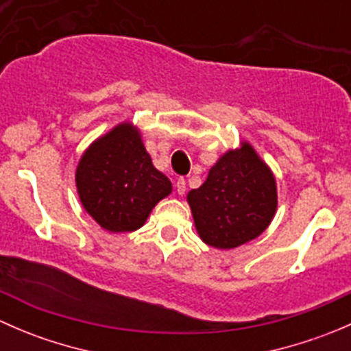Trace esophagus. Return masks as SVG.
<instances>
[{
    "instance_id": "34e87169",
    "label": "esophagus",
    "mask_w": 351,
    "mask_h": 351,
    "mask_svg": "<svg viewBox=\"0 0 351 351\" xmlns=\"http://www.w3.org/2000/svg\"><path fill=\"white\" fill-rule=\"evenodd\" d=\"M176 192H178V195H183V193L186 192V182L183 178H178L176 180Z\"/></svg>"
}]
</instances>
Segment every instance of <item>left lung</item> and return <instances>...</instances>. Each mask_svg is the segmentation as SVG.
I'll return each instance as SVG.
<instances>
[{"mask_svg":"<svg viewBox=\"0 0 351 351\" xmlns=\"http://www.w3.org/2000/svg\"><path fill=\"white\" fill-rule=\"evenodd\" d=\"M186 202L205 244L232 250L256 239L277 214V182L270 166L247 141L219 156L207 180Z\"/></svg>","mask_w":351,"mask_h":351,"instance_id":"left-lung-1","label":"left lung"}]
</instances>
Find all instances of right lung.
Returning a JSON list of instances; mask_svg holds the SVG:
<instances>
[{
	"label": "right lung",
	"instance_id": "obj_1",
	"mask_svg": "<svg viewBox=\"0 0 351 351\" xmlns=\"http://www.w3.org/2000/svg\"><path fill=\"white\" fill-rule=\"evenodd\" d=\"M74 182L88 215L115 234L143 228L158 202L173 192L130 120L117 123L84 149Z\"/></svg>",
	"mask_w": 351,
	"mask_h": 351
}]
</instances>
